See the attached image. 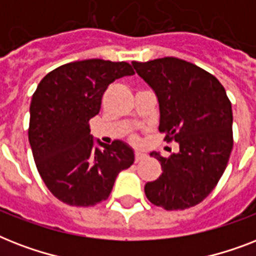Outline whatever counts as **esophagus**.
I'll list each match as a JSON object with an SVG mask.
<instances>
[{"label":"esophagus","instance_id":"obj_1","mask_svg":"<svg viewBox=\"0 0 256 256\" xmlns=\"http://www.w3.org/2000/svg\"><path fill=\"white\" fill-rule=\"evenodd\" d=\"M144 158H146V154H144V152H136V162H140V160H144Z\"/></svg>","mask_w":256,"mask_h":256}]
</instances>
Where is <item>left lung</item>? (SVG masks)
<instances>
[{
    "instance_id": "1",
    "label": "left lung",
    "mask_w": 256,
    "mask_h": 256,
    "mask_svg": "<svg viewBox=\"0 0 256 256\" xmlns=\"http://www.w3.org/2000/svg\"><path fill=\"white\" fill-rule=\"evenodd\" d=\"M136 74L154 90L160 104V132L179 152L150 156L162 174L144 184L152 204L184 210L214 190L232 150V108L222 84L206 70L179 58L132 62Z\"/></svg>"
}]
</instances>
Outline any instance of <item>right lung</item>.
<instances>
[{
    "label": "right lung",
    "instance_id": "1",
    "mask_svg": "<svg viewBox=\"0 0 256 256\" xmlns=\"http://www.w3.org/2000/svg\"><path fill=\"white\" fill-rule=\"evenodd\" d=\"M132 74L128 62L85 60L54 69L37 86L30 104L29 144L42 180L61 202L90 207L106 200L116 175L134 164L128 144L96 140V146L88 126L108 86Z\"/></svg>",
    "mask_w": 256,
    "mask_h": 256
}]
</instances>
